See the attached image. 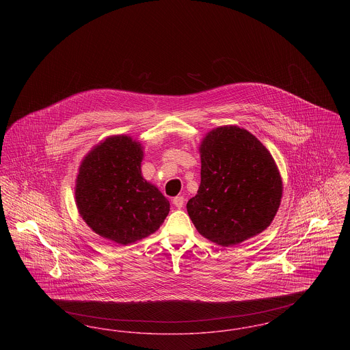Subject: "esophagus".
I'll return each instance as SVG.
<instances>
[{"label": "esophagus", "mask_w": 350, "mask_h": 350, "mask_svg": "<svg viewBox=\"0 0 350 350\" xmlns=\"http://www.w3.org/2000/svg\"><path fill=\"white\" fill-rule=\"evenodd\" d=\"M173 204H174L177 208H183V204H185V198H183V196L174 197V198H173Z\"/></svg>", "instance_id": "34e87169"}]
</instances>
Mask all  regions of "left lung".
Returning a JSON list of instances; mask_svg holds the SVG:
<instances>
[{"mask_svg":"<svg viewBox=\"0 0 350 350\" xmlns=\"http://www.w3.org/2000/svg\"><path fill=\"white\" fill-rule=\"evenodd\" d=\"M200 153V187L186 204L197 231L221 247L265 231L283 191L280 170L267 147L239 126H221L206 133Z\"/></svg>","mask_w":350,"mask_h":350,"instance_id":"8db88e82","label":"left lung"}]
</instances>
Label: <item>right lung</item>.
I'll return each mask as SVG.
<instances>
[{
	"label": "right lung",
	"instance_id": "obj_1",
	"mask_svg": "<svg viewBox=\"0 0 350 350\" xmlns=\"http://www.w3.org/2000/svg\"><path fill=\"white\" fill-rule=\"evenodd\" d=\"M143 146L114 135L83 157L75 198L83 221L100 237L120 245L136 243L164 223L169 200L142 176Z\"/></svg>",
	"mask_w": 350,
	"mask_h": 350
}]
</instances>
